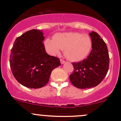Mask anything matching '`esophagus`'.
<instances>
[{"instance_id": "obj_1", "label": "esophagus", "mask_w": 121, "mask_h": 121, "mask_svg": "<svg viewBox=\"0 0 121 121\" xmlns=\"http://www.w3.org/2000/svg\"><path fill=\"white\" fill-rule=\"evenodd\" d=\"M60 62H61V64H63L64 63H65V61H64V60H63V59H60Z\"/></svg>"}]
</instances>
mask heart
Returning <instances> with one entry per match:
<instances>
[{"instance_id":"1","label":"heart","mask_w":121,"mask_h":121,"mask_svg":"<svg viewBox=\"0 0 121 121\" xmlns=\"http://www.w3.org/2000/svg\"><path fill=\"white\" fill-rule=\"evenodd\" d=\"M44 46L49 54L57 55L61 50L68 59L72 61H79L86 58L91 52L92 42L86 34L78 32H65L56 34L53 40L47 39Z\"/></svg>"}]
</instances>
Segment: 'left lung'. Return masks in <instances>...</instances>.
Instances as JSON below:
<instances>
[{"instance_id":"left-lung-1","label":"left lung","mask_w":121,"mask_h":121,"mask_svg":"<svg viewBox=\"0 0 121 121\" xmlns=\"http://www.w3.org/2000/svg\"><path fill=\"white\" fill-rule=\"evenodd\" d=\"M92 50L86 59L73 63V73L69 75L71 82L79 89L97 86L106 76L109 68L108 51L106 43L97 32L90 33Z\"/></svg>"}]
</instances>
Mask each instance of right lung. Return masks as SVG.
<instances>
[{
    "label": "right lung",
    "instance_id": "right-lung-1",
    "mask_svg": "<svg viewBox=\"0 0 121 121\" xmlns=\"http://www.w3.org/2000/svg\"><path fill=\"white\" fill-rule=\"evenodd\" d=\"M42 31L32 30L17 38L11 50L10 65L20 84L30 89L43 87L52 71L61 65L60 59L46 52Z\"/></svg>",
    "mask_w": 121,
    "mask_h": 121
}]
</instances>
